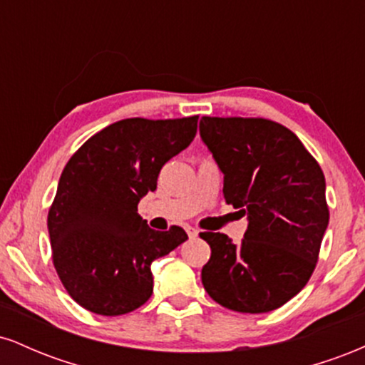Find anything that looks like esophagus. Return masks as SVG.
I'll use <instances>...</instances> for the list:
<instances>
[{
    "label": "esophagus",
    "mask_w": 365,
    "mask_h": 365,
    "mask_svg": "<svg viewBox=\"0 0 365 365\" xmlns=\"http://www.w3.org/2000/svg\"><path fill=\"white\" fill-rule=\"evenodd\" d=\"M187 233H188V237H190V238H195L197 235H199V232H197V230L195 228H192V226H187Z\"/></svg>",
    "instance_id": "1"
}]
</instances>
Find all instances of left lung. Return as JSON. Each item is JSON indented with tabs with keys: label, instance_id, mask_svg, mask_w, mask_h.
<instances>
[{
	"label": "left lung",
	"instance_id": "8db88e82",
	"mask_svg": "<svg viewBox=\"0 0 365 365\" xmlns=\"http://www.w3.org/2000/svg\"><path fill=\"white\" fill-rule=\"evenodd\" d=\"M200 137L223 171V195L247 215L240 244L204 232L202 284L237 312L282 307L307 284L329 221L326 180L299 137L266 118L202 116Z\"/></svg>",
	"mask_w": 365,
	"mask_h": 365
}]
</instances>
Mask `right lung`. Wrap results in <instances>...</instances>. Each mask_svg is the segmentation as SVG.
Instances as JSON below:
<instances>
[{"mask_svg": "<svg viewBox=\"0 0 365 365\" xmlns=\"http://www.w3.org/2000/svg\"><path fill=\"white\" fill-rule=\"evenodd\" d=\"M199 116L127 118L103 128L70 158L48 212L53 264L87 311L121 316L153 295L150 264L187 240L185 230L149 228L137 212L165 163L188 148Z\"/></svg>", "mask_w": 365, "mask_h": 365, "instance_id": "obj_1", "label": "right lung"}]
</instances>
